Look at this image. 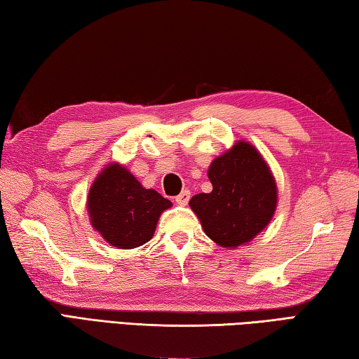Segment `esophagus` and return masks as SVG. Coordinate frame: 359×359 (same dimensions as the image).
I'll return each mask as SVG.
<instances>
[{
	"instance_id": "1",
	"label": "esophagus",
	"mask_w": 359,
	"mask_h": 359,
	"mask_svg": "<svg viewBox=\"0 0 359 359\" xmlns=\"http://www.w3.org/2000/svg\"><path fill=\"white\" fill-rule=\"evenodd\" d=\"M189 198H191V191H187V189H184L183 192L180 194V196H176L175 197V202L178 203V205H187L189 203Z\"/></svg>"
}]
</instances>
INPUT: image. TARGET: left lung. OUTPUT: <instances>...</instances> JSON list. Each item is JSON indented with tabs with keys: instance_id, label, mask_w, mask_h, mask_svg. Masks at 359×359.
Listing matches in <instances>:
<instances>
[{
	"instance_id": "1",
	"label": "left lung",
	"mask_w": 359,
	"mask_h": 359,
	"mask_svg": "<svg viewBox=\"0 0 359 359\" xmlns=\"http://www.w3.org/2000/svg\"><path fill=\"white\" fill-rule=\"evenodd\" d=\"M210 194L191 198L205 233L222 248H238L271 221L278 191L268 165L252 144L238 142L212 161Z\"/></svg>"
}]
</instances>
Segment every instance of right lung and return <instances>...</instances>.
Here are the masks:
<instances>
[{
  "label": "right lung",
  "mask_w": 359,
  "mask_h": 359,
  "mask_svg": "<svg viewBox=\"0 0 359 359\" xmlns=\"http://www.w3.org/2000/svg\"><path fill=\"white\" fill-rule=\"evenodd\" d=\"M170 206V200L153 189H144L118 163L107 167L88 194L93 227L119 249H134L148 243L161 212Z\"/></svg>",
  "instance_id": "add662e5"
}]
</instances>
